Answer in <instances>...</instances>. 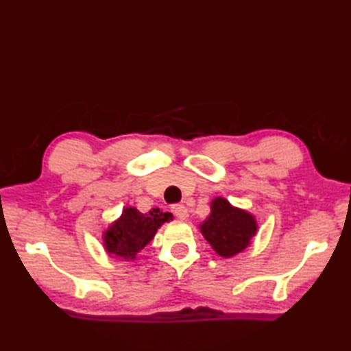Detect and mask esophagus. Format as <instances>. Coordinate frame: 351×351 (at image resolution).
Here are the masks:
<instances>
[{
	"label": "esophagus",
	"mask_w": 351,
	"mask_h": 351,
	"mask_svg": "<svg viewBox=\"0 0 351 351\" xmlns=\"http://www.w3.org/2000/svg\"><path fill=\"white\" fill-rule=\"evenodd\" d=\"M171 213H173L180 220H187L189 210L184 205H173L171 206Z\"/></svg>",
	"instance_id": "34e87169"
}]
</instances>
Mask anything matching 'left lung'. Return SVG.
<instances>
[{
    "instance_id": "8db88e82",
    "label": "left lung",
    "mask_w": 351,
    "mask_h": 351,
    "mask_svg": "<svg viewBox=\"0 0 351 351\" xmlns=\"http://www.w3.org/2000/svg\"><path fill=\"white\" fill-rule=\"evenodd\" d=\"M199 228L214 252L223 258L241 253L258 230L256 219L249 211L230 205L225 197L213 199L211 213Z\"/></svg>"
}]
</instances>
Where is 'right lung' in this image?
I'll return each instance as SVG.
<instances>
[{"mask_svg": "<svg viewBox=\"0 0 351 351\" xmlns=\"http://www.w3.org/2000/svg\"><path fill=\"white\" fill-rule=\"evenodd\" d=\"M170 220H173V215L161 211L160 208H152L147 214H143L137 208L126 206L121 217L104 232V249L110 258L136 259L137 253L152 241L156 230Z\"/></svg>", "mask_w": 351, "mask_h": 351, "instance_id": "1", "label": "right lung"}]
</instances>
